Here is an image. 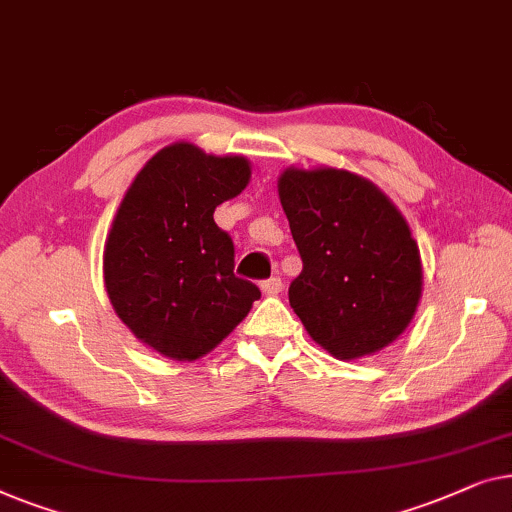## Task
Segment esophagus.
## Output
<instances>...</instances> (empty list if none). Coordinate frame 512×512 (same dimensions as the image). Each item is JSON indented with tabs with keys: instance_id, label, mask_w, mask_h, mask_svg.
<instances>
[{
	"instance_id": "1",
	"label": "esophagus",
	"mask_w": 512,
	"mask_h": 512,
	"mask_svg": "<svg viewBox=\"0 0 512 512\" xmlns=\"http://www.w3.org/2000/svg\"><path fill=\"white\" fill-rule=\"evenodd\" d=\"M259 287H262V292L264 294H278V292H283V280H280L278 276H271V278H266V280H262V283H259Z\"/></svg>"
}]
</instances>
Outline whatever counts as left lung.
Here are the masks:
<instances>
[{
    "mask_svg": "<svg viewBox=\"0 0 512 512\" xmlns=\"http://www.w3.org/2000/svg\"><path fill=\"white\" fill-rule=\"evenodd\" d=\"M278 197L304 269L290 306L338 359L383 350L406 331L422 297L420 250L399 208L345 169H285Z\"/></svg>",
    "mask_w": 512,
    "mask_h": 512,
    "instance_id": "left-lung-1",
    "label": "left lung"
}]
</instances>
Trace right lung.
Returning <instances> with one entry per match:
<instances>
[{"label":"right lung","instance_id":"add662e5","mask_svg":"<svg viewBox=\"0 0 512 512\" xmlns=\"http://www.w3.org/2000/svg\"><path fill=\"white\" fill-rule=\"evenodd\" d=\"M248 181L243 155L178 141L150 157L120 201L104 246L106 294L132 334L164 357H204L262 294L234 276V243L213 220Z\"/></svg>","mask_w":512,"mask_h":512}]
</instances>
